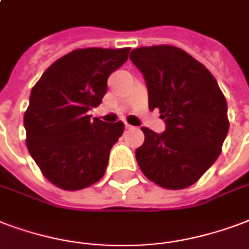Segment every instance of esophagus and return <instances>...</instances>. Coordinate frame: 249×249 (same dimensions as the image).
Returning <instances> with one entry per match:
<instances>
[{
  "label": "esophagus",
  "mask_w": 249,
  "mask_h": 249,
  "mask_svg": "<svg viewBox=\"0 0 249 249\" xmlns=\"http://www.w3.org/2000/svg\"><path fill=\"white\" fill-rule=\"evenodd\" d=\"M125 129H133L132 125H129L128 123H125Z\"/></svg>",
  "instance_id": "obj_1"
}]
</instances>
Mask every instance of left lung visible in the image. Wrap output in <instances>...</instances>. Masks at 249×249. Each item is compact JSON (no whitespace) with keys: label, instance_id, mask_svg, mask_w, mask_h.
<instances>
[{"label":"left lung","instance_id":"8db88e82","mask_svg":"<svg viewBox=\"0 0 249 249\" xmlns=\"http://www.w3.org/2000/svg\"><path fill=\"white\" fill-rule=\"evenodd\" d=\"M129 57L145 77L150 111L158 108L166 123L162 134L141 128L138 166L159 187H191L221 154L230 126L225 95L213 74L178 47H141Z\"/></svg>","mask_w":249,"mask_h":249}]
</instances>
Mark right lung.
<instances>
[{
    "instance_id": "1",
    "label": "right lung",
    "mask_w": 249,
    "mask_h": 249,
    "mask_svg": "<svg viewBox=\"0 0 249 249\" xmlns=\"http://www.w3.org/2000/svg\"><path fill=\"white\" fill-rule=\"evenodd\" d=\"M130 48L74 49L54 61L32 87L24 112L26 145L41 174L56 187L78 191L103 178L123 121L91 115L107 92V79Z\"/></svg>"
}]
</instances>
